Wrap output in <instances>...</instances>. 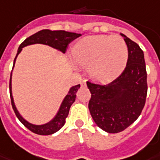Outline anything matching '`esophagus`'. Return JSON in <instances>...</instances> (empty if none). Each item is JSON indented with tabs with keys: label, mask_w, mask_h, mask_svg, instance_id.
Listing matches in <instances>:
<instances>
[{
	"label": "esophagus",
	"mask_w": 160,
	"mask_h": 160,
	"mask_svg": "<svg viewBox=\"0 0 160 160\" xmlns=\"http://www.w3.org/2000/svg\"><path fill=\"white\" fill-rule=\"evenodd\" d=\"M80 84H81V86H86V80H82V81L80 82Z\"/></svg>",
	"instance_id": "34e87169"
}]
</instances>
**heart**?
<instances>
[{"label":"heart","instance_id":"heart-1","mask_svg":"<svg viewBox=\"0 0 160 160\" xmlns=\"http://www.w3.org/2000/svg\"><path fill=\"white\" fill-rule=\"evenodd\" d=\"M74 62L87 66V74L92 80L106 83L122 74L128 61V48L119 36L90 35L74 45Z\"/></svg>","mask_w":160,"mask_h":160}]
</instances>
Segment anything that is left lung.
<instances>
[{
  "mask_svg": "<svg viewBox=\"0 0 160 160\" xmlns=\"http://www.w3.org/2000/svg\"><path fill=\"white\" fill-rule=\"evenodd\" d=\"M128 48L125 70L108 85L87 81L92 93L90 113L99 128L108 133H118L135 122L146 102L148 85L144 54L140 47L124 34Z\"/></svg>",
  "mask_w": 160,
  "mask_h": 160,
  "instance_id": "obj_1",
  "label": "left lung"
}]
</instances>
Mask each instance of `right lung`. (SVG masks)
I'll return each instance as SVG.
<instances>
[{
    "label": "right lung",
    "mask_w": 160,
    "mask_h": 160,
    "mask_svg": "<svg viewBox=\"0 0 160 160\" xmlns=\"http://www.w3.org/2000/svg\"><path fill=\"white\" fill-rule=\"evenodd\" d=\"M80 35H81L80 34L72 33V32L65 31V30H53L52 31L50 29H42L41 31L35 33L31 36L27 38L25 41L22 42V44L19 46L18 49L17 55L14 59L12 69L14 68L16 59H17L18 54L21 52V51L23 47L29 46V45H34V44H43V45H47V46L52 47L54 49H57L61 52L65 53L69 43H71L76 38L80 37ZM12 71L11 73L10 84H9L11 102H12V108L16 113V116L18 117V119H19L20 122L22 123L26 128H28L29 131H31L32 132L38 135H43V136L52 135L62 128L65 124V119L68 115V112H69L71 105L75 101L76 92H78V90L80 89V85H77V86L70 87L67 95L65 96V98H63L62 103L60 105L55 116L53 117L49 122L43 124V125H35V124H32V123L27 121L18 111L16 105L14 103L12 92Z\"/></svg>",
    "instance_id": "add662e5"
}]
</instances>
